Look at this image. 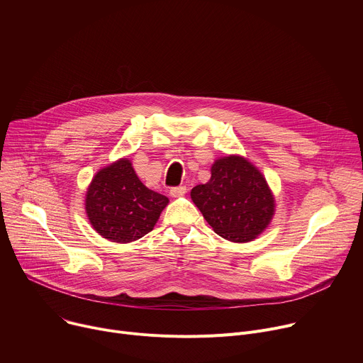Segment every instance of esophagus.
I'll list each match as a JSON object with an SVG mask.
<instances>
[{
    "label": "esophagus",
    "mask_w": 363,
    "mask_h": 363,
    "mask_svg": "<svg viewBox=\"0 0 363 363\" xmlns=\"http://www.w3.org/2000/svg\"><path fill=\"white\" fill-rule=\"evenodd\" d=\"M169 194H171V196H174V198H179V196H182V195L186 194V186H175V188H171Z\"/></svg>",
    "instance_id": "1"
}]
</instances>
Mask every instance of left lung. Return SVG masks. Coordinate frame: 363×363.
I'll list each match as a JSON object with an SVG mask.
<instances>
[{
	"instance_id": "1",
	"label": "left lung",
	"mask_w": 363,
	"mask_h": 363,
	"mask_svg": "<svg viewBox=\"0 0 363 363\" xmlns=\"http://www.w3.org/2000/svg\"><path fill=\"white\" fill-rule=\"evenodd\" d=\"M191 198L213 230L233 242L257 238L276 213L264 175L241 155L216 160L210 181L194 186Z\"/></svg>"
}]
</instances>
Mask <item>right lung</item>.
I'll use <instances>...</instances> for the list:
<instances>
[{"instance_id":"add662e5","label":"right lung","mask_w":363,"mask_h":363,"mask_svg":"<svg viewBox=\"0 0 363 363\" xmlns=\"http://www.w3.org/2000/svg\"><path fill=\"white\" fill-rule=\"evenodd\" d=\"M169 199L138 178L129 158L96 172L86 191L84 210L93 230L112 242L128 244L153 230Z\"/></svg>"}]
</instances>
